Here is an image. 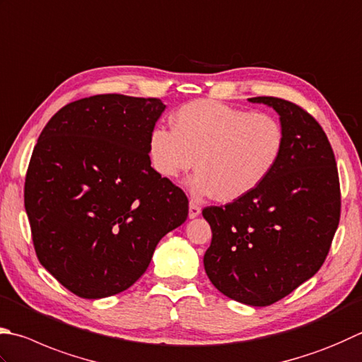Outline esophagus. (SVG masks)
Listing matches in <instances>:
<instances>
[{"label":"esophagus","mask_w":362,"mask_h":362,"mask_svg":"<svg viewBox=\"0 0 362 362\" xmlns=\"http://www.w3.org/2000/svg\"><path fill=\"white\" fill-rule=\"evenodd\" d=\"M200 211L202 209H200L199 204L190 200V203H189V217H190V219H195V217L200 214Z\"/></svg>","instance_id":"1"}]
</instances>
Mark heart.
<instances>
[{"label": "heart", "instance_id": "b5f03b06", "mask_svg": "<svg viewBox=\"0 0 362 362\" xmlns=\"http://www.w3.org/2000/svg\"><path fill=\"white\" fill-rule=\"evenodd\" d=\"M172 127L158 126L149 135L153 167L163 178H176L195 163L199 172L189 180L190 192L214 195L223 203L254 192L276 168L285 146L276 118L208 99L182 105Z\"/></svg>", "mask_w": 362, "mask_h": 362}]
</instances>
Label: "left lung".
<instances>
[{
    "instance_id": "obj_1",
    "label": "left lung",
    "mask_w": 362,
    "mask_h": 362,
    "mask_svg": "<svg viewBox=\"0 0 362 362\" xmlns=\"http://www.w3.org/2000/svg\"><path fill=\"white\" fill-rule=\"evenodd\" d=\"M249 100L279 113L284 153L254 192L203 209L213 231L203 263L225 296L264 308L322 268L340 219V186L331 143L312 115L285 99Z\"/></svg>"
}]
</instances>
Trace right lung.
Here are the masks:
<instances>
[{"instance_id":"add662e5","label":"right lung","mask_w":362,"mask_h":362,"mask_svg":"<svg viewBox=\"0 0 362 362\" xmlns=\"http://www.w3.org/2000/svg\"><path fill=\"white\" fill-rule=\"evenodd\" d=\"M163 110L156 98L98 94L64 105L39 135L25 209L40 264L74 295L127 290L187 219L186 194L148 154Z\"/></svg>"}]
</instances>
